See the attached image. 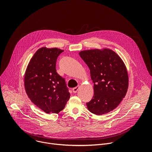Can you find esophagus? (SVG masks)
<instances>
[{
	"instance_id": "esophagus-1",
	"label": "esophagus",
	"mask_w": 152,
	"mask_h": 152,
	"mask_svg": "<svg viewBox=\"0 0 152 152\" xmlns=\"http://www.w3.org/2000/svg\"><path fill=\"white\" fill-rule=\"evenodd\" d=\"M79 88H80L79 86H76V87H75V88H73V92L74 93H76L77 92V91L79 90Z\"/></svg>"
}]
</instances>
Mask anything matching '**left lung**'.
Returning <instances> with one entry per match:
<instances>
[{
	"instance_id": "1",
	"label": "left lung",
	"mask_w": 152,
	"mask_h": 152,
	"mask_svg": "<svg viewBox=\"0 0 152 152\" xmlns=\"http://www.w3.org/2000/svg\"><path fill=\"white\" fill-rule=\"evenodd\" d=\"M79 55L90 70L94 96L86 103L88 110L100 115L114 110L125 97L129 77L121 58L110 49L83 50Z\"/></svg>"
}]
</instances>
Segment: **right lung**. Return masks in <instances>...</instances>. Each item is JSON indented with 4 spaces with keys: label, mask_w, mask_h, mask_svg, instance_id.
Listing matches in <instances>:
<instances>
[{
    "label": "right lung",
    "mask_w": 152,
    "mask_h": 152,
    "mask_svg": "<svg viewBox=\"0 0 152 152\" xmlns=\"http://www.w3.org/2000/svg\"><path fill=\"white\" fill-rule=\"evenodd\" d=\"M62 52L58 48L39 49L30 60L25 75L28 96L47 114L59 113L70 97L65 79L56 70L57 58Z\"/></svg>",
    "instance_id": "obj_1"
}]
</instances>
